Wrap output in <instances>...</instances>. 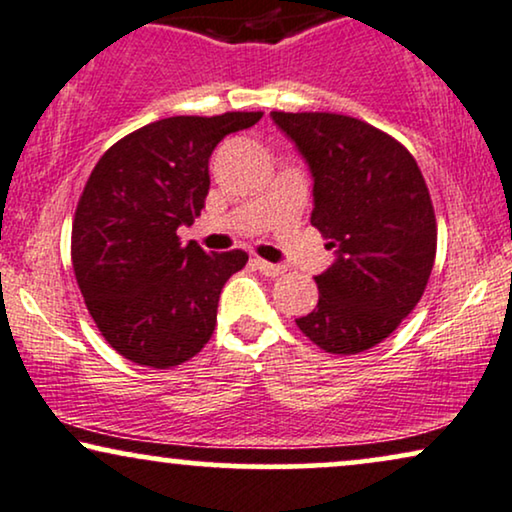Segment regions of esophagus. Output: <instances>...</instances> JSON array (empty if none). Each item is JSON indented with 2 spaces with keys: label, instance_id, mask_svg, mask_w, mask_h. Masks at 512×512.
<instances>
[{
  "label": "esophagus",
  "instance_id": "obj_1",
  "mask_svg": "<svg viewBox=\"0 0 512 512\" xmlns=\"http://www.w3.org/2000/svg\"><path fill=\"white\" fill-rule=\"evenodd\" d=\"M252 264H255V267L260 269L264 276H281L283 271H286V267H281V264H271L267 260H262V257H255Z\"/></svg>",
  "mask_w": 512,
  "mask_h": 512
}]
</instances>
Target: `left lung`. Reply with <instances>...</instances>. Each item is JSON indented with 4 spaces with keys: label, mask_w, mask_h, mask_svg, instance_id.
Returning <instances> with one entry per match:
<instances>
[{
    "label": "left lung",
    "mask_w": 512,
    "mask_h": 512,
    "mask_svg": "<svg viewBox=\"0 0 512 512\" xmlns=\"http://www.w3.org/2000/svg\"><path fill=\"white\" fill-rule=\"evenodd\" d=\"M271 118L314 177L312 224L338 260L316 276L319 302L297 328L331 354H359L397 331L428 286L437 219L413 155L383 129L340 113Z\"/></svg>",
    "instance_id": "left-lung-1"
}]
</instances>
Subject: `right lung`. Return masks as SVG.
I'll list each match as a JSON object with an SVG mask.
<instances>
[{
    "mask_svg": "<svg viewBox=\"0 0 512 512\" xmlns=\"http://www.w3.org/2000/svg\"><path fill=\"white\" fill-rule=\"evenodd\" d=\"M255 113L174 115L127 134L101 155L73 219L70 257L89 314L115 352L148 368L179 366L208 345L224 283L243 250L181 245L210 189L208 160Z\"/></svg>",
    "mask_w": 512,
    "mask_h": 512,
    "instance_id": "add662e5",
    "label": "right lung"
}]
</instances>
